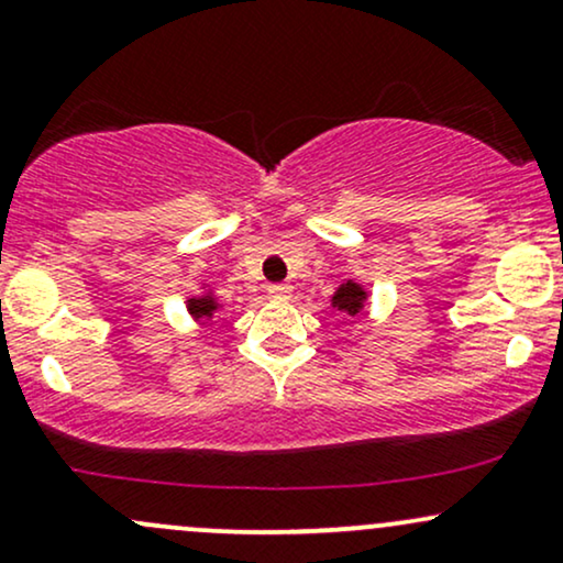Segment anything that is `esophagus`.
<instances>
[{"mask_svg": "<svg viewBox=\"0 0 563 563\" xmlns=\"http://www.w3.org/2000/svg\"><path fill=\"white\" fill-rule=\"evenodd\" d=\"M267 294L273 296V299H290V286L286 283H277V286H269Z\"/></svg>", "mask_w": 563, "mask_h": 563, "instance_id": "34e87169", "label": "esophagus"}]
</instances>
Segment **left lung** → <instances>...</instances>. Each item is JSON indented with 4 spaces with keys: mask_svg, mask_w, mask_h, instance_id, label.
<instances>
[{
    "mask_svg": "<svg viewBox=\"0 0 563 563\" xmlns=\"http://www.w3.org/2000/svg\"><path fill=\"white\" fill-rule=\"evenodd\" d=\"M365 299H367V290L360 286V283L346 280L344 286H339V290H335L331 303H333V309H339V312H344V314H352L354 318V314L363 312Z\"/></svg>",
    "mask_w": 563,
    "mask_h": 563,
    "instance_id": "obj_1",
    "label": "left lung"
}]
</instances>
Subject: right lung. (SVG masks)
<instances>
[{
    "instance_id": "add662e5",
    "label": "right lung",
    "mask_w": 563,
    "mask_h": 563,
    "mask_svg": "<svg viewBox=\"0 0 563 563\" xmlns=\"http://www.w3.org/2000/svg\"><path fill=\"white\" fill-rule=\"evenodd\" d=\"M217 309H219V303L211 294L192 296V299H187V312H190L196 320H211L214 318Z\"/></svg>"
}]
</instances>
